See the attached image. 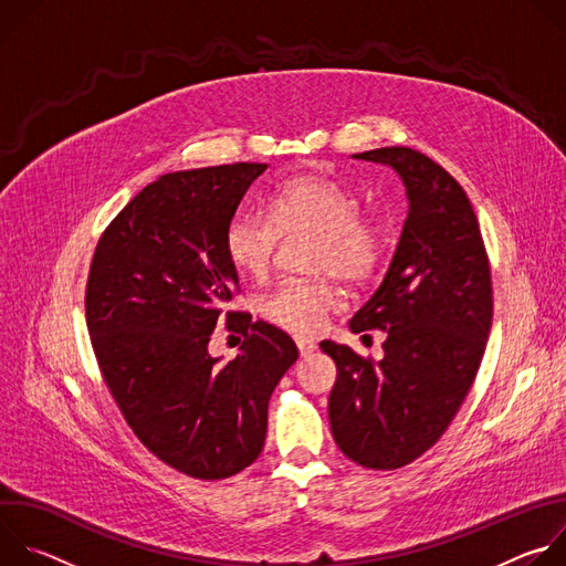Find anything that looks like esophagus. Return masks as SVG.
<instances>
[{
	"instance_id": "34e87169",
	"label": "esophagus",
	"mask_w": 566,
	"mask_h": 566,
	"mask_svg": "<svg viewBox=\"0 0 566 566\" xmlns=\"http://www.w3.org/2000/svg\"><path fill=\"white\" fill-rule=\"evenodd\" d=\"M295 345H297L302 358H306V356H311L315 352V343L308 340V338H295Z\"/></svg>"
}]
</instances>
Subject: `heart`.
<instances>
[{"label": "heart", "instance_id": "1", "mask_svg": "<svg viewBox=\"0 0 566 566\" xmlns=\"http://www.w3.org/2000/svg\"><path fill=\"white\" fill-rule=\"evenodd\" d=\"M284 234L313 232L315 273H336L347 282L371 275L385 253V223L363 214L360 197L347 186L322 177L300 175L280 184L264 210L237 214L226 228V253L232 266L251 277H264ZM340 300L329 277L286 280L264 295L260 311L273 325L311 334L319 329L329 308Z\"/></svg>", "mask_w": 566, "mask_h": 566}]
</instances>
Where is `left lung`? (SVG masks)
<instances>
[{"label":"left lung","instance_id":"1","mask_svg":"<svg viewBox=\"0 0 566 566\" xmlns=\"http://www.w3.org/2000/svg\"><path fill=\"white\" fill-rule=\"evenodd\" d=\"M354 158L394 168L410 208L385 280L349 322L387 334L382 360L319 343L338 367L329 423L352 461L396 470L441 439L472 387L493 322L491 264L463 188L430 156L380 147Z\"/></svg>","mask_w":566,"mask_h":566}]
</instances>
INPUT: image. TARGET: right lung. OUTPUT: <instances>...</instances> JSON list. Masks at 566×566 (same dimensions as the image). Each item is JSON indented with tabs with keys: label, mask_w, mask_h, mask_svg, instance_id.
I'll return each mask as SVG.
<instances>
[{
	"label": "right lung",
	"mask_w": 566,
	"mask_h": 566,
	"mask_svg": "<svg viewBox=\"0 0 566 566\" xmlns=\"http://www.w3.org/2000/svg\"><path fill=\"white\" fill-rule=\"evenodd\" d=\"M266 164L158 177L107 226L87 280V329L103 378L140 443L195 479H226L262 452L269 400L297 360L269 322L228 311L239 291L226 228ZM226 318L245 336L219 364L209 336Z\"/></svg>",
	"instance_id": "obj_1"
}]
</instances>
